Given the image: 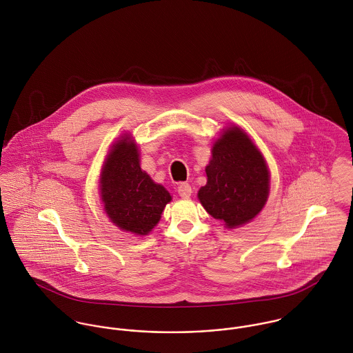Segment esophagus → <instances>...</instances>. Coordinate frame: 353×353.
<instances>
[{
    "label": "esophagus",
    "mask_w": 353,
    "mask_h": 353,
    "mask_svg": "<svg viewBox=\"0 0 353 353\" xmlns=\"http://www.w3.org/2000/svg\"><path fill=\"white\" fill-rule=\"evenodd\" d=\"M193 190H192V186L189 183H181L178 186V194L182 197V199H189L192 196Z\"/></svg>",
    "instance_id": "1"
}]
</instances>
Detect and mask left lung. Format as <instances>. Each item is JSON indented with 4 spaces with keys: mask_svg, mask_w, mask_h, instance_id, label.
<instances>
[{
    "mask_svg": "<svg viewBox=\"0 0 353 353\" xmlns=\"http://www.w3.org/2000/svg\"><path fill=\"white\" fill-rule=\"evenodd\" d=\"M208 182L199 192L206 212L228 228L246 224L263 208L269 194L266 163L239 128H230L214 143L205 168Z\"/></svg>",
    "mask_w": 353,
    "mask_h": 353,
    "instance_id": "left-lung-1",
    "label": "left lung"
}]
</instances>
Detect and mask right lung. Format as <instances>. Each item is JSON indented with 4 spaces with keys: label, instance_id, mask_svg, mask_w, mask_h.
<instances>
[{
    "label": "right lung",
    "instance_id": "add662e5",
    "mask_svg": "<svg viewBox=\"0 0 353 353\" xmlns=\"http://www.w3.org/2000/svg\"><path fill=\"white\" fill-rule=\"evenodd\" d=\"M122 137L107 156L101 178V201L121 230L147 235L160 220L170 193L140 167L136 144Z\"/></svg>",
    "mask_w": 353,
    "mask_h": 353
}]
</instances>
